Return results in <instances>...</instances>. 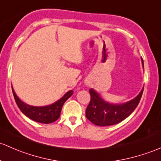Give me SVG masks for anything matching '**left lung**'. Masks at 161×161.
<instances>
[{"label": "left lung", "instance_id": "obj_1", "mask_svg": "<svg viewBox=\"0 0 161 161\" xmlns=\"http://www.w3.org/2000/svg\"><path fill=\"white\" fill-rule=\"evenodd\" d=\"M143 66V61L141 58ZM143 92V88L134 99L120 104L106 102L100 94L93 89L89 90L91 100L86 110V116L96 126H106L115 125L130 116L138 106Z\"/></svg>", "mask_w": 161, "mask_h": 161}]
</instances>
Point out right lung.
<instances>
[{"mask_svg": "<svg viewBox=\"0 0 161 161\" xmlns=\"http://www.w3.org/2000/svg\"><path fill=\"white\" fill-rule=\"evenodd\" d=\"M15 102L24 114L34 121L41 123H51L56 121L60 116L62 108L65 101L73 94L72 90L69 91L60 99L51 105L45 106H33L21 101L18 97L12 87Z\"/></svg>", "mask_w": 161, "mask_h": 161, "instance_id": "1", "label": "right lung"}]
</instances>
